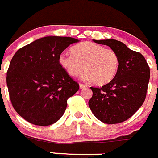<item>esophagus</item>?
<instances>
[{
  "label": "esophagus",
  "mask_w": 158,
  "mask_h": 158,
  "mask_svg": "<svg viewBox=\"0 0 158 158\" xmlns=\"http://www.w3.org/2000/svg\"><path fill=\"white\" fill-rule=\"evenodd\" d=\"M79 86H80L81 89H85V88H87V85H83V84H80V85H79Z\"/></svg>",
  "instance_id": "1"
}]
</instances>
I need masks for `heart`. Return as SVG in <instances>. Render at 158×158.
Listing matches in <instances>:
<instances>
[{"label":"heart","mask_w":158,"mask_h":158,"mask_svg":"<svg viewBox=\"0 0 158 158\" xmlns=\"http://www.w3.org/2000/svg\"><path fill=\"white\" fill-rule=\"evenodd\" d=\"M72 54L61 53L59 63L70 77H77L84 69L83 80L94 81L98 85L109 83L118 71L119 60L116 52L111 49L92 42H84L73 46Z\"/></svg>","instance_id":"heart-1"}]
</instances>
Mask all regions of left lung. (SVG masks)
Listing matches in <instances>:
<instances>
[{
	"instance_id": "obj_1",
	"label": "left lung",
	"mask_w": 158,
	"mask_h": 158,
	"mask_svg": "<svg viewBox=\"0 0 158 158\" xmlns=\"http://www.w3.org/2000/svg\"><path fill=\"white\" fill-rule=\"evenodd\" d=\"M93 41L115 51L119 64L115 77L102 88H91L88 106L94 116L104 123L115 124L130 118L145 100L150 68L143 56L115 40Z\"/></svg>"
}]
</instances>
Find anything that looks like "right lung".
I'll return each mask as SVG.
<instances>
[{"instance_id": "obj_1", "label": "right lung", "mask_w": 158, "mask_h": 158, "mask_svg": "<svg viewBox=\"0 0 158 158\" xmlns=\"http://www.w3.org/2000/svg\"><path fill=\"white\" fill-rule=\"evenodd\" d=\"M80 40L46 36L19 49L7 72L10 102L24 119L37 126H49L64 115L67 99L79 85L59 63L63 51Z\"/></svg>"}]
</instances>
